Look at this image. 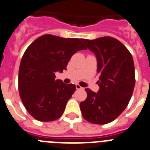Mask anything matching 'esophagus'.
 <instances>
[{"label":"esophagus","mask_w":150,"mask_h":150,"mask_svg":"<svg viewBox=\"0 0 150 150\" xmlns=\"http://www.w3.org/2000/svg\"><path fill=\"white\" fill-rule=\"evenodd\" d=\"M76 90H83V87L81 86H80V85H79V84H76Z\"/></svg>","instance_id":"34e87169"}]
</instances>
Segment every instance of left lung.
<instances>
[{"mask_svg": "<svg viewBox=\"0 0 150 150\" xmlns=\"http://www.w3.org/2000/svg\"><path fill=\"white\" fill-rule=\"evenodd\" d=\"M83 41L97 59L100 90L94 93L85 89L87 97L80 103V110L86 121L106 124L123 112L133 95L136 81L133 57L120 41L111 37Z\"/></svg>", "mask_w": 150, "mask_h": 150, "instance_id": "8db88e82", "label": "left lung"}]
</instances>
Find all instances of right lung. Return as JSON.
Listing matches in <instances>:
<instances>
[{
    "label": "right lung",
    "mask_w": 150,
    "mask_h": 150,
    "mask_svg": "<svg viewBox=\"0 0 150 150\" xmlns=\"http://www.w3.org/2000/svg\"><path fill=\"white\" fill-rule=\"evenodd\" d=\"M83 39L44 34L27 48L18 74V90L23 106L41 122L54 121L64 113L67 103L76 90L74 84L56 80L78 50H86Z\"/></svg>",
    "instance_id": "add662e5"
}]
</instances>
